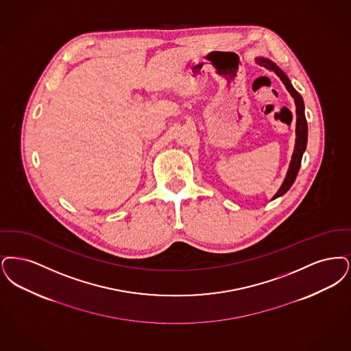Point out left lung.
Here are the masks:
<instances>
[{
    "label": "left lung",
    "mask_w": 351,
    "mask_h": 351,
    "mask_svg": "<svg viewBox=\"0 0 351 351\" xmlns=\"http://www.w3.org/2000/svg\"><path fill=\"white\" fill-rule=\"evenodd\" d=\"M257 62L259 65H263L266 66L269 71L274 72L276 76H279V78L283 81V84L286 85L287 90L291 93V95L295 98V104H296V114H298V119H296V144H295V151L292 154V160H291L290 169H289V173L286 176V180L282 184V187L278 190V193L275 194L274 198H278L280 195H283L285 193L289 191L292 183L295 182L296 180V176L299 173V169L302 165V157H303V153L305 151V147H306V138H308V125H306V119H305L304 115V104H303V98L299 93L296 92L293 89V86L291 85L290 80L287 78V76L275 65L273 61L266 60V59H257Z\"/></svg>",
    "instance_id": "obj_1"
}]
</instances>
